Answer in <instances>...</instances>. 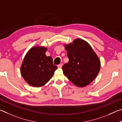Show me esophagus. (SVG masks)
<instances>
[{
  "instance_id": "34e87169",
  "label": "esophagus",
  "mask_w": 122,
  "mask_h": 122,
  "mask_svg": "<svg viewBox=\"0 0 122 122\" xmlns=\"http://www.w3.org/2000/svg\"><path fill=\"white\" fill-rule=\"evenodd\" d=\"M62 67V65L61 64H60V65L57 66V67H58L59 68H61Z\"/></svg>"
}]
</instances>
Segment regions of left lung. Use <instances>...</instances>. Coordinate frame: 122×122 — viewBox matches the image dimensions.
<instances>
[{
  "label": "left lung",
  "mask_w": 122,
  "mask_h": 122,
  "mask_svg": "<svg viewBox=\"0 0 122 122\" xmlns=\"http://www.w3.org/2000/svg\"><path fill=\"white\" fill-rule=\"evenodd\" d=\"M69 62L62 66L63 73L71 82L79 87L92 83L100 70L99 58L87 41L80 38L72 43L64 44Z\"/></svg>",
  "instance_id": "left-lung-1"
}]
</instances>
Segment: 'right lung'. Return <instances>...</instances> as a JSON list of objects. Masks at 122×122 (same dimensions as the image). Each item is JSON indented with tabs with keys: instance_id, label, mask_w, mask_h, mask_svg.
I'll return each mask as SVG.
<instances>
[{
	"instance_id": "add662e5",
	"label": "right lung",
	"mask_w": 122,
	"mask_h": 122,
	"mask_svg": "<svg viewBox=\"0 0 122 122\" xmlns=\"http://www.w3.org/2000/svg\"><path fill=\"white\" fill-rule=\"evenodd\" d=\"M47 47L35 46L26 53L22 62L20 72L29 85L39 87L47 83L54 74L57 67L53 63L51 56L45 53Z\"/></svg>"
}]
</instances>
